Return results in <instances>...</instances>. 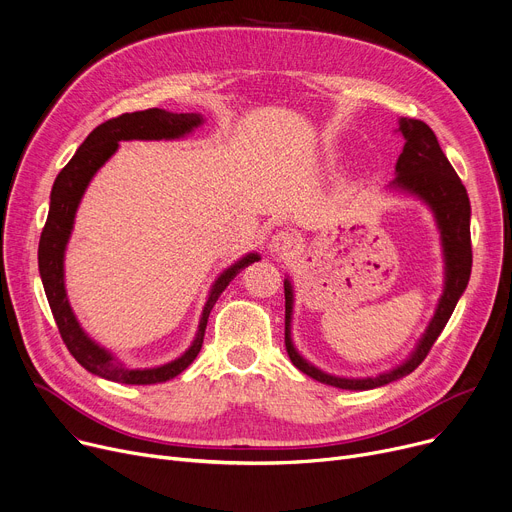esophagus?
<instances>
[{
    "instance_id": "34e87169",
    "label": "esophagus",
    "mask_w": 512,
    "mask_h": 512,
    "mask_svg": "<svg viewBox=\"0 0 512 512\" xmlns=\"http://www.w3.org/2000/svg\"><path fill=\"white\" fill-rule=\"evenodd\" d=\"M299 245V238L294 236V232L290 230H278L274 236H272V251L274 253H280V255H288L292 253L294 249H297Z\"/></svg>"
}]
</instances>
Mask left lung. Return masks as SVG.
<instances>
[{"mask_svg":"<svg viewBox=\"0 0 512 512\" xmlns=\"http://www.w3.org/2000/svg\"><path fill=\"white\" fill-rule=\"evenodd\" d=\"M398 132L402 134V139H405V147H402V153L398 155V161H396L398 176L394 178L392 186L421 197L429 207H432V211L436 213L440 234H442V247L446 257L444 294L432 324H429V328L425 330L411 359L388 373L375 375V378H363V380L336 378V375L319 371L294 351L292 346V338H290L292 286L288 280H284V297H286L284 344L292 365L301 369L303 373H307L309 378L321 384L342 388V390H371V388L386 386L394 380L405 378V375L415 371L423 363L427 353L432 351L434 342L438 340L444 326L448 324V319L456 303H459L461 294L465 292L471 276V263H473L471 228H469L471 205H469L465 184L450 166V161L446 159L434 130L425 122L413 120V118H402Z\"/></svg>","mask_w":512,"mask_h":512,"instance_id":"8db88e82","label":"left lung"}]
</instances>
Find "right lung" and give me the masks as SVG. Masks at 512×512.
<instances>
[{
	"mask_svg": "<svg viewBox=\"0 0 512 512\" xmlns=\"http://www.w3.org/2000/svg\"><path fill=\"white\" fill-rule=\"evenodd\" d=\"M199 124H201L199 114H172L166 110H159V107H149L145 112L122 114L118 118L99 124L85 139V143L78 147L74 157L62 168L56 182H53L47 222L43 226L41 240H39V274L43 280V288L47 294L53 319H56L60 336L68 346L70 355L87 371L99 375V378L118 382V384H139V386L159 384V382H168L176 378V375L182 373L199 355L203 346L205 328H207V317L215 301L220 299V294L236 278V274H240V270H245L247 265L259 259L257 253H249L247 257H242L240 261L230 265L228 270L215 280L209 292V299L203 307L199 330L191 348H188V351L176 361L161 367H153V369L124 367L110 353H107L105 348L95 344L83 332V328H80L70 309L66 288H64V251L72 232L76 207L80 199H83L85 188L95 176V172L116 153L120 141L178 139Z\"/></svg>",
	"mask_w": 512,
	"mask_h": 512,
	"instance_id": "obj_1",
	"label": "right lung"
}]
</instances>
